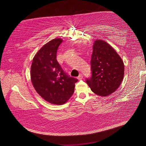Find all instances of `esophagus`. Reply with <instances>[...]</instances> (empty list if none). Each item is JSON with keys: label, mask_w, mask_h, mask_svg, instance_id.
<instances>
[{"label": "esophagus", "mask_w": 146, "mask_h": 146, "mask_svg": "<svg viewBox=\"0 0 146 146\" xmlns=\"http://www.w3.org/2000/svg\"><path fill=\"white\" fill-rule=\"evenodd\" d=\"M83 75H82V74H80V75H79V76L78 77V79L79 80H81V79H83Z\"/></svg>", "instance_id": "esophagus-1"}]
</instances>
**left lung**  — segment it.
I'll use <instances>...</instances> for the list:
<instances>
[{
    "label": "left lung",
    "instance_id": "obj_1",
    "mask_svg": "<svg viewBox=\"0 0 146 146\" xmlns=\"http://www.w3.org/2000/svg\"><path fill=\"white\" fill-rule=\"evenodd\" d=\"M91 67L92 75L86 79V82L96 95H111L121 84L124 73L123 62L106 42L96 40L94 42Z\"/></svg>",
    "mask_w": 146,
    "mask_h": 146
}]
</instances>
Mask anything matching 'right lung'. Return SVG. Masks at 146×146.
<instances>
[{
	"label": "right lung",
	"mask_w": 146,
	"mask_h": 146,
	"mask_svg": "<svg viewBox=\"0 0 146 146\" xmlns=\"http://www.w3.org/2000/svg\"><path fill=\"white\" fill-rule=\"evenodd\" d=\"M62 41L56 38L44 44L34 56L31 67V79L36 92L47 102L57 105L71 98L78 82L63 70L56 60Z\"/></svg>",
	"instance_id": "1"
}]
</instances>
